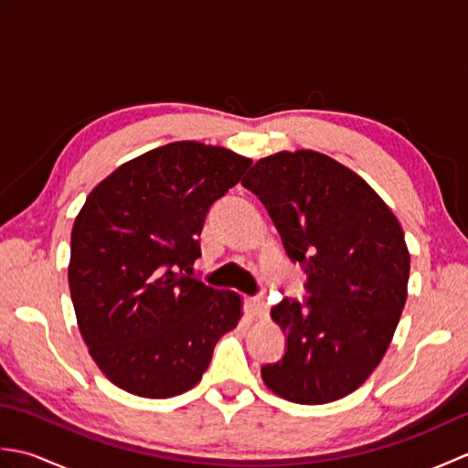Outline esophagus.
I'll return each instance as SVG.
<instances>
[{
  "label": "esophagus",
  "instance_id": "1",
  "mask_svg": "<svg viewBox=\"0 0 468 468\" xmlns=\"http://www.w3.org/2000/svg\"><path fill=\"white\" fill-rule=\"evenodd\" d=\"M247 307H250L251 315H255V317H267V314H270V307H267V302H265L263 295L250 297Z\"/></svg>",
  "mask_w": 468,
  "mask_h": 468
}]
</instances>
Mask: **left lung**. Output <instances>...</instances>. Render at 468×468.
<instances>
[{
	"instance_id": "obj_1",
	"label": "left lung",
	"mask_w": 468,
	"mask_h": 468,
	"mask_svg": "<svg viewBox=\"0 0 468 468\" xmlns=\"http://www.w3.org/2000/svg\"><path fill=\"white\" fill-rule=\"evenodd\" d=\"M241 185L303 265L310 293L271 307L287 350L261 367L263 382L297 404L340 400L376 370L402 315L410 253L399 218L362 176L315 151L265 156Z\"/></svg>"
}]
</instances>
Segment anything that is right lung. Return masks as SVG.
I'll use <instances>...</instances> for the list:
<instances>
[{"instance_id":"1","label":"right lung","mask_w":468,"mask_h":468,"mask_svg":"<svg viewBox=\"0 0 468 468\" xmlns=\"http://www.w3.org/2000/svg\"><path fill=\"white\" fill-rule=\"evenodd\" d=\"M251 166L229 148L181 141L108 175L72 227L68 282L78 327L102 374L143 399L191 390L241 295L191 277L208 208Z\"/></svg>"}]
</instances>
